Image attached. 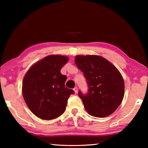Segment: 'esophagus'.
<instances>
[{
  "instance_id": "1",
  "label": "esophagus",
  "mask_w": 148,
  "mask_h": 148,
  "mask_svg": "<svg viewBox=\"0 0 148 148\" xmlns=\"http://www.w3.org/2000/svg\"><path fill=\"white\" fill-rule=\"evenodd\" d=\"M73 90H74V92H75V94L77 93V87H75V88L73 89Z\"/></svg>"
}]
</instances>
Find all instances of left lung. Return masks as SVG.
Instances as JSON below:
<instances>
[{
  "label": "left lung",
  "instance_id": "left-lung-1",
  "mask_svg": "<svg viewBox=\"0 0 148 148\" xmlns=\"http://www.w3.org/2000/svg\"><path fill=\"white\" fill-rule=\"evenodd\" d=\"M75 62L88 84L86 95L79 92L88 114L100 118L112 114L124 97V79L119 71L100 56L77 55Z\"/></svg>",
  "mask_w": 148,
  "mask_h": 148
}]
</instances>
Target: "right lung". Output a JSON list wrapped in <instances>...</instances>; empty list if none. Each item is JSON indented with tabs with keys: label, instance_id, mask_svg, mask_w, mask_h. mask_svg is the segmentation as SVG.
I'll list each match as a JSON object with an SVG mask.
<instances>
[{
	"label": "right lung",
	"instance_id": "1",
	"mask_svg": "<svg viewBox=\"0 0 148 148\" xmlns=\"http://www.w3.org/2000/svg\"><path fill=\"white\" fill-rule=\"evenodd\" d=\"M69 58L49 55L34 64L22 84V94L29 110L43 120H52L63 114L67 100L74 91L64 86L66 76L60 69Z\"/></svg>",
	"mask_w": 148,
	"mask_h": 148
}]
</instances>
